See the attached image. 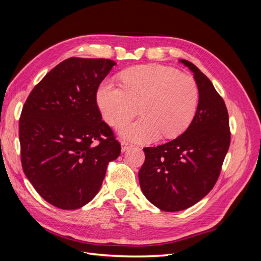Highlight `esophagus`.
Returning a JSON list of instances; mask_svg holds the SVG:
<instances>
[{"label": "esophagus", "instance_id": "1", "mask_svg": "<svg viewBox=\"0 0 261 261\" xmlns=\"http://www.w3.org/2000/svg\"><path fill=\"white\" fill-rule=\"evenodd\" d=\"M121 146H122V151L123 152L126 151V150H128L132 147V145L128 144L127 141H125V140H121Z\"/></svg>", "mask_w": 261, "mask_h": 261}]
</instances>
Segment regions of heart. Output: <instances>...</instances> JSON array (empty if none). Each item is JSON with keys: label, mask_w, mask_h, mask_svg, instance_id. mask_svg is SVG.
<instances>
[{"label": "heart", "mask_w": 261, "mask_h": 261, "mask_svg": "<svg viewBox=\"0 0 261 261\" xmlns=\"http://www.w3.org/2000/svg\"><path fill=\"white\" fill-rule=\"evenodd\" d=\"M122 86L102 82L97 103L111 126L120 125L138 111L140 118L124 123L118 134L132 141H153L183 133L196 115L199 88L193 77L162 65H143L122 74Z\"/></svg>", "instance_id": "obj_1"}]
</instances>
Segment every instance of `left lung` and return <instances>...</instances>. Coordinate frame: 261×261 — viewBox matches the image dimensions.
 <instances>
[{
	"label": "left lung",
	"instance_id": "obj_1",
	"mask_svg": "<svg viewBox=\"0 0 261 261\" xmlns=\"http://www.w3.org/2000/svg\"><path fill=\"white\" fill-rule=\"evenodd\" d=\"M189 68L199 88V103L187 129L169 143L144 148L140 188L156 208L167 212L187 209L200 201L219 177L230 147L228 114L209 78L193 63Z\"/></svg>",
	"mask_w": 261,
	"mask_h": 261
}]
</instances>
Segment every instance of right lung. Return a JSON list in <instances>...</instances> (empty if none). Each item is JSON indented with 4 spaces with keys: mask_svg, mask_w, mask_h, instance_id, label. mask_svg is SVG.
Masks as SVG:
<instances>
[{
    "mask_svg": "<svg viewBox=\"0 0 261 261\" xmlns=\"http://www.w3.org/2000/svg\"><path fill=\"white\" fill-rule=\"evenodd\" d=\"M114 65L109 59L69 58L42 78L23 105L22 170L54 207L74 210L91 201L109 162L121 153L96 99L99 85Z\"/></svg>",
    "mask_w": 261,
    "mask_h": 261,
    "instance_id": "1",
    "label": "right lung"
}]
</instances>
